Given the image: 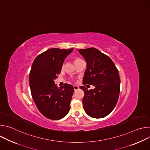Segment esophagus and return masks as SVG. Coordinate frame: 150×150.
Wrapping results in <instances>:
<instances>
[{
	"label": "esophagus",
	"instance_id": "34e87169",
	"mask_svg": "<svg viewBox=\"0 0 150 150\" xmlns=\"http://www.w3.org/2000/svg\"><path fill=\"white\" fill-rule=\"evenodd\" d=\"M74 89L75 91H76L79 89V87L77 86V85H74Z\"/></svg>",
	"mask_w": 150,
	"mask_h": 150
}]
</instances>
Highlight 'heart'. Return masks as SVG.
I'll use <instances>...</instances> for the list:
<instances>
[{"instance_id": "1", "label": "heart", "mask_w": 150, "mask_h": 150, "mask_svg": "<svg viewBox=\"0 0 150 150\" xmlns=\"http://www.w3.org/2000/svg\"><path fill=\"white\" fill-rule=\"evenodd\" d=\"M81 60V59H79V58H76V59H75V62L78 61V60Z\"/></svg>"}]
</instances>
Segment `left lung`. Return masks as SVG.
<instances>
[{"mask_svg":"<svg viewBox=\"0 0 150 150\" xmlns=\"http://www.w3.org/2000/svg\"><path fill=\"white\" fill-rule=\"evenodd\" d=\"M87 62V68L79 88L84 91L82 99L85 112L93 118H103L115 108L120 93L119 71L112 60L98 50L91 47L79 49ZM94 85V90L88 91L84 85Z\"/></svg>","mask_w":150,"mask_h":150,"instance_id":"obj_1","label":"left lung"}]
</instances>
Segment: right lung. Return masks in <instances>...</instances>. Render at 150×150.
<instances>
[{
	"label": "right lung",
	"mask_w": 150,
	"mask_h": 150,
	"mask_svg": "<svg viewBox=\"0 0 150 150\" xmlns=\"http://www.w3.org/2000/svg\"><path fill=\"white\" fill-rule=\"evenodd\" d=\"M72 51L73 48L50 49L38 55L33 63L29 78L31 96L40 113L49 119H60L69 111L74 87L65 83L58 88L54 80Z\"/></svg>",
	"instance_id": "right-lung-1"
}]
</instances>
